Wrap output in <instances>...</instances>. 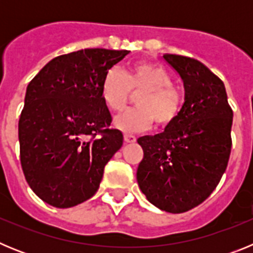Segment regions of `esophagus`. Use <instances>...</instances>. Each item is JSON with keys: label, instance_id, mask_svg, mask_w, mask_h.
<instances>
[{"label": "esophagus", "instance_id": "1", "mask_svg": "<svg viewBox=\"0 0 253 253\" xmlns=\"http://www.w3.org/2000/svg\"><path fill=\"white\" fill-rule=\"evenodd\" d=\"M124 140L126 143H134L135 140H137V138H135V135H133V134L125 133L124 134Z\"/></svg>", "mask_w": 253, "mask_h": 253}]
</instances>
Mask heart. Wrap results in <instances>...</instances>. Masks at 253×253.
I'll return each mask as SVG.
<instances>
[{
	"mask_svg": "<svg viewBox=\"0 0 253 253\" xmlns=\"http://www.w3.org/2000/svg\"><path fill=\"white\" fill-rule=\"evenodd\" d=\"M141 92L135 99V109L115 116L114 125L125 133H139L156 122L165 126L175 120L181 109V93L172 86V77L160 64L138 62L122 72L111 69L101 84V97L111 111H120L126 104L130 91Z\"/></svg>",
	"mask_w": 253,
	"mask_h": 253,
	"instance_id": "obj_1",
	"label": "heart"
}]
</instances>
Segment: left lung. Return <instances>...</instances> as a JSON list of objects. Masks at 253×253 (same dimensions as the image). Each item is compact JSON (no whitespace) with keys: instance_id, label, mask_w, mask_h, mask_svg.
<instances>
[{"instance_id":"obj_1","label":"left lung","mask_w":253,"mask_h":253,"mask_svg":"<svg viewBox=\"0 0 253 253\" xmlns=\"http://www.w3.org/2000/svg\"><path fill=\"white\" fill-rule=\"evenodd\" d=\"M184 84V104L156 135L138 138L144 156L137 181L149 203L178 214L213 193L231 153L233 113L223 82L193 58L163 54Z\"/></svg>"}]
</instances>
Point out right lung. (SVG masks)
<instances>
[{
    "instance_id": "right-lung-1",
    "label": "right lung",
    "mask_w": 253,
    "mask_h": 253,
    "mask_svg": "<svg viewBox=\"0 0 253 253\" xmlns=\"http://www.w3.org/2000/svg\"><path fill=\"white\" fill-rule=\"evenodd\" d=\"M128 53L95 48L59 55L29 84L20 158L29 186L46 204L71 208L92 198L105 165L122 148V131L107 128L101 84Z\"/></svg>"
}]
</instances>
